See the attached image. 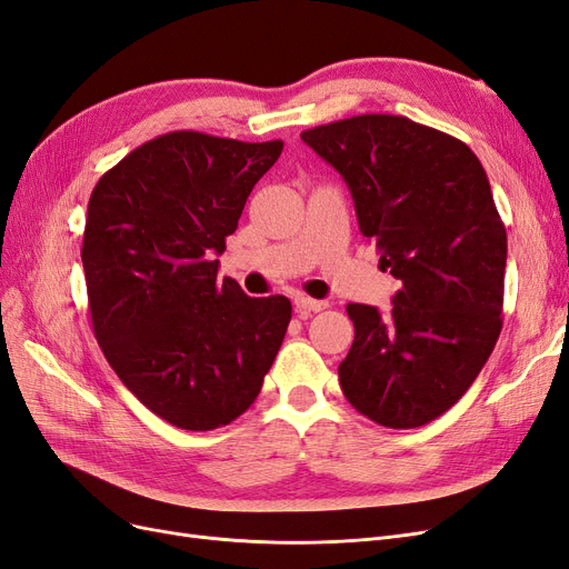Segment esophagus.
I'll list each match as a JSON object with an SVG mask.
<instances>
[{"instance_id": "esophagus-1", "label": "esophagus", "mask_w": 569, "mask_h": 569, "mask_svg": "<svg viewBox=\"0 0 569 569\" xmlns=\"http://www.w3.org/2000/svg\"><path fill=\"white\" fill-rule=\"evenodd\" d=\"M295 306H297L299 313H318V311H325V308L330 306V303L299 295V297H295Z\"/></svg>"}]
</instances>
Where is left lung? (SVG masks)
Segmentation results:
<instances>
[{
  "mask_svg": "<svg viewBox=\"0 0 569 569\" xmlns=\"http://www.w3.org/2000/svg\"><path fill=\"white\" fill-rule=\"evenodd\" d=\"M301 140L349 184L360 232L401 282L385 316L347 306L356 337L341 391L377 425L432 422L477 380L503 327L508 239L485 168L456 137L389 113Z\"/></svg>",
  "mask_w": 569,
  "mask_h": 569,
  "instance_id": "obj_1",
  "label": "left lung"
}]
</instances>
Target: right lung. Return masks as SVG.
<instances>
[{
    "label": "right lung",
    "mask_w": 569,
    "mask_h": 569,
    "mask_svg": "<svg viewBox=\"0 0 569 569\" xmlns=\"http://www.w3.org/2000/svg\"><path fill=\"white\" fill-rule=\"evenodd\" d=\"M282 142L178 130L130 151L88 203L82 268L94 337L137 399L189 432L256 401L291 303L218 282V258Z\"/></svg>",
    "instance_id": "1"
}]
</instances>
